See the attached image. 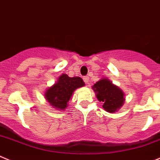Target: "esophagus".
Masks as SVG:
<instances>
[{
	"mask_svg": "<svg viewBox=\"0 0 160 160\" xmlns=\"http://www.w3.org/2000/svg\"><path fill=\"white\" fill-rule=\"evenodd\" d=\"M83 80H84V82L86 83V84H88V83H89V78L88 77V76H85V77L83 78Z\"/></svg>",
	"mask_w": 160,
	"mask_h": 160,
	"instance_id": "34e87169",
	"label": "esophagus"
}]
</instances>
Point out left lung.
I'll list each match as a JSON object with an SVG mask.
<instances>
[{"label": "left lung", "instance_id": "8db88e82", "mask_svg": "<svg viewBox=\"0 0 160 160\" xmlns=\"http://www.w3.org/2000/svg\"><path fill=\"white\" fill-rule=\"evenodd\" d=\"M92 89L97 92V99L104 102L103 108L107 112L113 113L122 106L124 93L108 79L102 78L94 84Z\"/></svg>", "mask_w": 160, "mask_h": 160}]
</instances>
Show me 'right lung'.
Segmentation results:
<instances>
[{"instance_id":"add662e5","label":"right lung","mask_w":160,"mask_h":160,"mask_svg":"<svg viewBox=\"0 0 160 160\" xmlns=\"http://www.w3.org/2000/svg\"><path fill=\"white\" fill-rule=\"evenodd\" d=\"M83 86L85 83L81 78H70L63 74L60 76L58 82L48 89L45 92V98L55 108L63 110L68 106L73 92Z\"/></svg>"}]
</instances>
